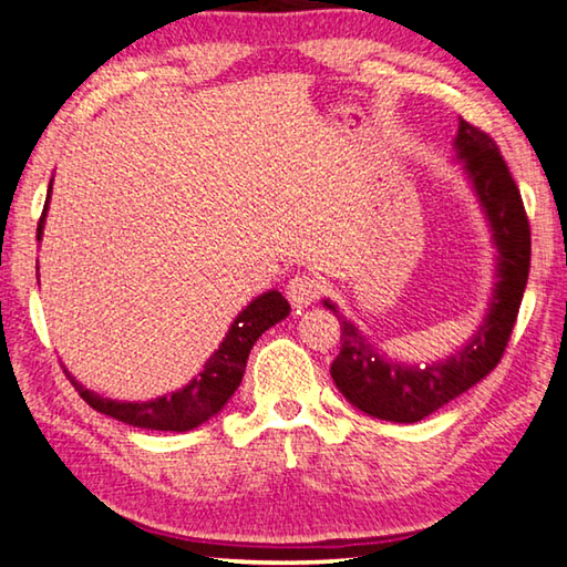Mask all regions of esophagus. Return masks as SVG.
<instances>
[{
	"instance_id": "1",
	"label": "esophagus",
	"mask_w": 567,
	"mask_h": 567,
	"mask_svg": "<svg viewBox=\"0 0 567 567\" xmlns=\"http://www.w3.org/2000/svg\"><path fill=\"white\" fill-rule=\"evenodd\" d=\"M320 295H322V282L312 275H295L292 280L287 282V300H290L297 310L312 305Z\"/></svg>"
}]
</instances>
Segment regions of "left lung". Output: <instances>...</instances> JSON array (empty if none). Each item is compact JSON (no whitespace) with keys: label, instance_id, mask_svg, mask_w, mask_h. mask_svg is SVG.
<instances>
[{"label":"left lung","instance_id":"8db88e82","mask_svg":"<svg viewBox=\"0 0 567 567\" xmlns=\"http://www.w3.org/2000/svg\"><path fill=\"white\" fill-rule=\"evenodd\" d=\"M455 152L473 182L497 247V285L491 310L463 350L425 368L385 360L350 320L338 315L342 334L340 354L330 368L332 380L350 405L378 420L417 422L491 375L520 310L530 272V225L520 189L491 134L463 117L457 124ZM322 305L338 312L330 300Z\"/></svg>","mask_w":567,"mask_h":567}]
</instances>
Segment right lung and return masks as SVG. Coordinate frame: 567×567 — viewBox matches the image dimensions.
Wrapping results in <instances>:
<instances>
[{
	"mask_svg": "<svg viewBox=\"0 0 567 567\" xmlns=\"http://www.w3.org/2000/svg\"><path fill=\"white\" fill-rule=\"evenodd\" d=\"M50 195H52V182H50ZM50 195L42 209L40 225H37V239H42L47 207H50ZM40 270V267H37ZM290 315V305L285 297L270 290L260 297H255L243 312L237 315L233 328L225 334V340L219 342V350H215L213 358L205 362V370L199 375L172 395H162L150 402H120L102 398L97 392L80 385L70 372L66 378L80 392L82 400L87 402L92 410L110 415L120 422H127L134 427L145 430H172V433H187L203 425L209 417H215L219 410L225 408V402L235 395V390L243 382L247 358L252 344L265 330H270L275 322L285 320Z\"/></svg>",
	"mask_w": 567,
	"mask_h": 567,
	"instance_id": "add662e5",
	"label": "right lung"
}]
</instances>
